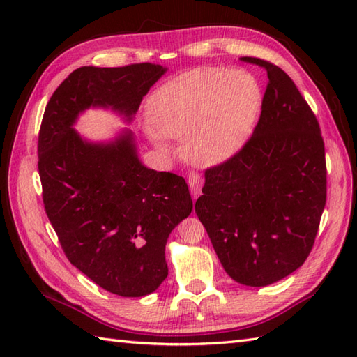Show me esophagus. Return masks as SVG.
Masks as SVG:
<instances>
[{"label":"esophagus","mask_w":357,"mask_h":357,"mask_svg":"<svg viewBox=\"0 0 357 357\" xmlns=\"http://www.w3.org/2000/svg\"><path fill=\"white\" fill-rule=\"evenodd\" d=\"M188 185H190V192H192V196L193 199L198 198V196L201 195V187H202V178L199 173H195L192 172L190 174H188Z\"/></svg>","instance_id":"34e87169"}]
</instances>
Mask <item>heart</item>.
Instances as JSON below:
<instances>
[{"label": "heart", "mask_w": 357, "mask_h": 357, "mask_svg": "<svg viewBox=\"0 0 357 357\" xmlns=\"http://www.w3.org/2000/svg\"><path fill=\"white\" fill-rule=\"evenodd\" d=\"M261 107V89L244 70H195L167 82L150 98L155 141L185 139L195 164L215 165L244 144Z\"/></svg>", "instance_id": "heart-1"}]
</instances>
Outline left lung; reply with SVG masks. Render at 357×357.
Returning a JSON list of instances; mask_svg holds the SVG:
<instances>
[{
  "label": "left lung",
  "instance_id": "obj_1",
  "mask_svg": "<svg viewBox=\"0 0 357 357\" xmlns=\"http://www.w3.org/2000/svg\"><path fill=\"white\" fill-rule=\"evenodd\" d=\"M261 116L247 142L208 167L195 211L231 279L265 287L284 279L312 252L327 201L321 127L293 79L270 61Z\"/></svg>",
  "mask_w": 357,
  "mask_h": 357
}]
</instances>
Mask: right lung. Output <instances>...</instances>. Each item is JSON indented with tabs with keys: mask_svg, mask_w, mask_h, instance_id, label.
I'll return each instance as SVG.
<instances>
[{
	"mask_svg": "<svg viewBox=\"0 0 357 357\" xmlns=\"http://www.w3.org/2000/svg\"><path fill=\"white\" fill-rule=\"evenodd\" d=\"M165 70L151 63L79 67L53 92L38 135L44 210L64 255L123 298L153 293L169 275L167 239L192 213V196L183 176L141 164L130 132L92 144L72 126L90 105L132 119Z\"/></svg>",
	"mask_w": 357,
	"mask_h": 357,
	"instance_id": "obj_1",
	"label": "right lung"
}]
</instances>
